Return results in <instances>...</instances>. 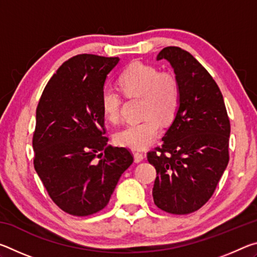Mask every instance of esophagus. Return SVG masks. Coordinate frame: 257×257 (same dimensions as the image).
Listing matches in <instances>:
<instances>
[{
	"label": "esophagus",
	"mask_w": 257,
	"mask_h": 257,
	"mask_svg": "<svg viewBox=\"0 0 257 257\" xmlns=\"http://www.w3.org/2000/svg\"><path fill=\"white\" fill-rule=\"evenodd\" d=\"M134 159H135V162H136V163L142 162V161L144 160V154L141 153V152H135Z\"/></svg>",
	"instance_id": "esophagus-1"
}]
</instances>
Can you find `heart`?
I'll return each mask as SVG.
<instances>
[{
    "mask_svg": "<svg viewBox=\"0 0 257 257\" xmlns=\"http://www.w3.org/2000/svg\"><path fill=\"white\" fill-rule=\"evenodd\" d=\"M119 84L125 96L141 97V115L138 122L125 125L115 134L119 145L133 150H143L158 138L161 122H170L180 105V82L175 73L161 71L158 67L142 61H134L119 77ZM122 98L118 90L104 87L101 92V105L110 122H118L121 115Z\"/></svg>",
    "mask_w": 257,
    "mask_h": 257,
    "instance_id": "obj_1",
    "label": "heart"
}]
</instances>
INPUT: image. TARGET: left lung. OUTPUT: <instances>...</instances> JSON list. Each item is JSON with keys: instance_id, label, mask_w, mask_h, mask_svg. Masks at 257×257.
Returning <instances> with one entry per match:
<instances>
[{"instance_id": "obj_1", "label": "left lung", "mask_w": 257, "mask_h": 257, "mask_svg": "<svg viewBox=\"0 0 257 257\" xmlns=\"http://www.w3.org/2000/svg\"><path fill=\"white\" fill-rule=\"evenodd\" d=\"M165 59L180 82V105L163 144L147 153L154 165L155 205L172 214L201 208L219 184L229 162L230 121L215 80L189 52L168 46Z\"/></svg>"}]
</instances>
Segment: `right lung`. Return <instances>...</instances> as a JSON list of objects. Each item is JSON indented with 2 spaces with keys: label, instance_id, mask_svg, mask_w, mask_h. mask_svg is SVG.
I'll use <instances>...</instances> for the list:
<instances>
[{
  "label": "right lung",
  "instance_id": "add662e5",
  "mask_svg": "<svg viewBox=\"0 0 257 257\" xmlns=\"http://www.w3.org/2000/svg\"><path fill=\"white\" fill-rule=\"evenodd\" d=\"M119 58L79 54L47 82L36 108L34 168L61 210L87 216L103 210L134 162L125 147L106 146L101 92Z\"/></svg>",
  "mask_w": 257,
  "mask_h": 257
}]
</instances>
